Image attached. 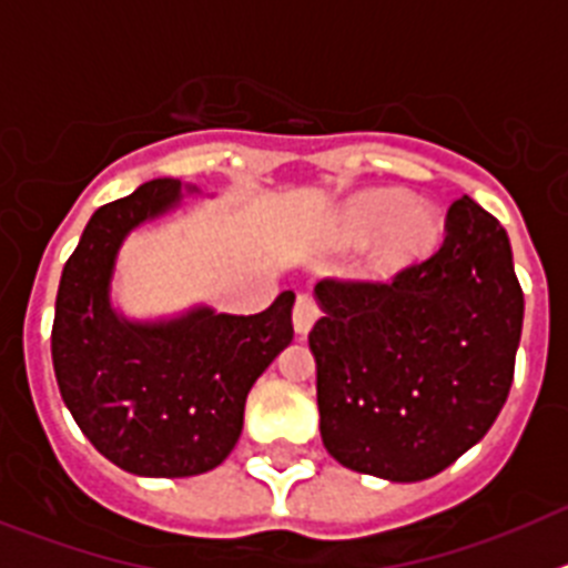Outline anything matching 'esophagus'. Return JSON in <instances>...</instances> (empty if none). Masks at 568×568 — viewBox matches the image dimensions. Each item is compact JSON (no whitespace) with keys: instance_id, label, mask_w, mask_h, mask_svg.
Masks as SVG:
<instances>
[{"instance_id":"esophagus-1","label":"esophagus","mask_w":568,"mask_h":568,"mask_svg":"<svg viewBox=\"0 0 568 568\" xmlns=\"http://www.w3.org/2000/svg\"><path fill=\"white\" fill-rule=\"evenodd\" d=\"M318 321V304H315L313 295L301 293L295 298V307H293V327L298 335H307L313 329V324Z\"/></svg>"}]
</instances>
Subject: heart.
Segmentation results:
<instances>
[{"label": "heart", "instance_id": "obj_1", "mask_svg": "<svg viewBox=\"0 0 568 568\" xmlns=\"http://www.w3.org/2000/svg\"><path fill=\"white\" fill-rule=\"evenodd\" d=\"M444 213L429 202H409L404 190H373L355 195L333 224L338 247H364L378 235L373 261L378 270H404L438 250Z\"/></svg>", "mask_w": 568, "mask_h": 568}]
</instances>
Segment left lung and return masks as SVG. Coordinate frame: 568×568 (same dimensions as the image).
I'll use <instances>...</instances> for the list:
<instances>
[{
  "label": "left lung",
  "instance_id": "obj_1",
  "mask_svg": "<svg viewBox=\"0 0 568 568\" xmlns=\"http://www.w3.org/2000/svg\"><path fill=\"white\" fill-rule=\"evenodd\" d=\"M310 333L321 440L341 466L395 484L444 471L509 395L524 290L509 235L469 195L433 258L389 284L318 281Z\"/></svg>",
  "mask_w": 568,
  "mask_h": 568
}]
</instances>
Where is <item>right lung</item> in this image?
<instances>
[{
	"mask_svg": "<svg viewBox=\"0 0 568 568\" xmlns=\"http://www.w3.org/2000/svg\"><path fill=\"white\" fill-rule=\"evenodd\" d=\"M184 193L199 187L153 179L90 215L62 270L50 335L59 393L79 429L142 478H190L222 464L239 444L247 393L293 341V290L255 315L195 304L139 321L113 307L124 239L173 213Z\"/></svg>",
	"mask_w": 568,
	"mask_h": 568,
	"instance_id": "add662e5",
	"label": "right lung"
}]
</instances>
